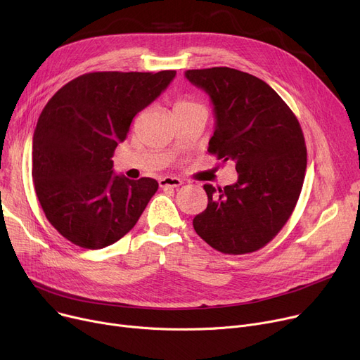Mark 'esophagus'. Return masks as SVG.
I'll return each mask as SVG.
<instances>
[{
	"label": "esophagus",
	"instance_id": "obj_1",
	"mask_svg": "<svg viewBox=\"0 0 360 360\" xmlns=\"http://www.w3.org/2000/svg\"><path fill=\"white\" fill-rule=\"evenodd\" d=\"M160 188H178L182 185V181L176 176H163L159 179Z\"/></svg>",
	"mask_w": 360,
	"mask_h": 360
}]
</instances>
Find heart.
<instances>
[{"mask_svg":"<svg viewBox=\"0 0 360 360\" xmlns=\"http://www.w3.org/2000/svg\"><path fill=\"white\" fill-rule=\"evenodd\" d=\"M198 103H195L194 101H191V99H188V98H181V99H178L176 102H175V105H174V109H179V108H188V106H197Z\"/></svg>","mask_w":360,"mask_h":360,"instance_id":"obj_1","label":"heart"}]
</instances>
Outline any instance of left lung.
I'll return each instance as SVG.
<instances>
[{
  "mask_svg": "<svg viewBox=\"0 0 360 360\" xmlns=\"http://www.w3.org/2000/svg\"><path fill=\"white\" fill-rule=\"evenodd\" d=\"M185 77L210 94L216 128L209 153L235 162L238 181L205 184L207 209L193 220L219 252L250 254L273 240L292 216L307 170L304 132L292 109L255 75L229 67L188 70Z\"/></svg>",
  "mask_w": 360,
  "mask_h": 360,
  "instance_id": "obj_1",
  "label": "left lung"
}]
</instances>
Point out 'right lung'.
<instances>
[{
	"label": "right lung",
	"instance_id": "add662e5",
	"mask_svg": "<svg viewBox=\"0 0 360 360\" xmlns=\"http://www.w3.org/2000/svg\"><path fill=\"white\" fill-rule=\"evenodd\" d=\"M176 71L87 72L49 99L33 134L32 176L48 221L86 250L120 240L159 184L113 175V153L137 113L174 80Z\"/></svg>",
	"mask_w": 360,
	"mask_h": 360
}]
</instances>
